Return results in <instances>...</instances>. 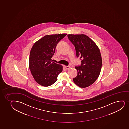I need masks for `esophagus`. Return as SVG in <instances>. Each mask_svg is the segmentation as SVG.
Wrapping results in <instances>:
<instances>
[{
  "label": "esophagus",
  "mask_w": 129,
  "mask_h": 129,
  "mask_svg": "<svg viewBox=\"0 0 129 129\" xmlns=\"http://www.w3.org/2000/svg\"><path fill=\"white\" fill-rule=\"evenodd\" d=\"M64 67H65V68L66 69H69V68H71V67L69 66H65Z\"/></svg>",
  "instance_id": "1"
}]
</instances>
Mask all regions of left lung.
Instances as JSON below:
<instances>
[{"mask_svg": "<svg viewBox=\"0 0 129 129\" xmlns=\"http://www.w3.org/2000/svg\"><path fill=\"white\" fill-rule=\"evenodd\" d=\"M68 37L75 48L77 58L81 64L75 67L77 75L73 78L77 86L86 88L92 84L98 78L102 68V57L95 42L85 34H68Z\"/></svg>", "mask_w": 129, "mask_h": 129, "instance_id": "1", "label": "left lung"}]
</instances>
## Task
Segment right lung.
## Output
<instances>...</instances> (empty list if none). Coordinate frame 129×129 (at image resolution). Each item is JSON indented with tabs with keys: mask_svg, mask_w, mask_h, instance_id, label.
Listing matches in <instances>:
<instances>
[{
	"mask_svg": "<svg viewBox=\"0 0 129 129\" xmlns=\"http://www.w3.org/2000/svg\"><path fill=\"white\" fill-rule=\"evenodd\" d=\"M66 34L45 36L34 43L29 58V68L36 81L43 86H49L57 80L63 66L52 62L58 43Z\"/></svg>",
	"mask_w": 129,
	"mask_h": 129,
	"instance_id": "add662e5",
	"label": "right lung"
}]
</instances>
